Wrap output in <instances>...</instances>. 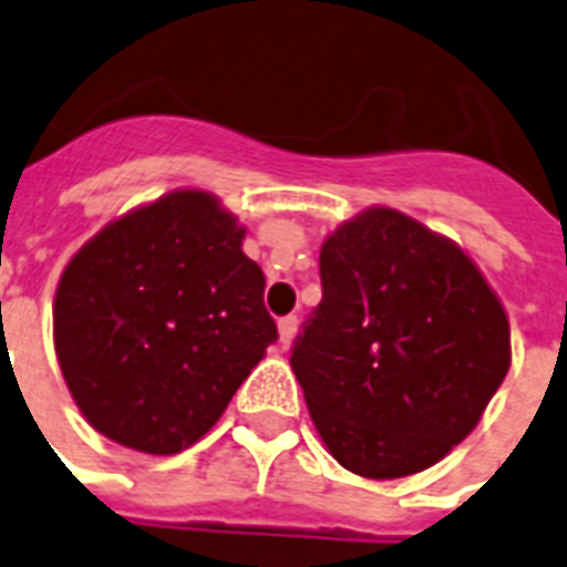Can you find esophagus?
<instances>
[{
  "label": "esophagus",
  "mask_w": 567,
  "mask_h": 567,
  "mask_svg": "<svg viewBox=\"0 0 567 567\" xmlns=\"http://www.w3.org/2000/svg\"><path fill=\"white\" fill-rule=\"evenodd\" d=\"M297 327H300V320L293 318V315H288V318L279 320V344L288 347L293 341V336H297Z\"/></svg>",
  "instance_id": "34e87169"
}]
</instances>
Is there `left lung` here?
I'll list each match as a JSON object with an SVG mask.
<instances>
[{
  "label": "left lung",
  "instance_id": "1",
  "mask_svg": "<svg viewBox=\"0 0 567 567\" xmlns=\"http://www.w3.org/2000/svg\"><path fill=\"white\" fill-rule=\"evenodd\" d=\"M323 300L291 353L315 430L368 480L465 441L512 364L509 318L456 240L371 205L320 247Z\"/></svg>",
  "mask_w": 567,
  "mask_h": 567
}]
</instances>
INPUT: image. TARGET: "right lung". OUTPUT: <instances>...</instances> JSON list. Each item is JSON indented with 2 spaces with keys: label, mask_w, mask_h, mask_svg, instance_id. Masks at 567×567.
Listing matches in <instances>:
<instances>
[{
  "label": "right lung",
  "mask_w": 567,
  "mask_h": 567,
  "mask_svg": "<svg viewBox=\"0 0 567 567\" xmlns=\"http://www.w3.org/2000/svg\"><path fill=\"white\" fill-rule=\"evenodd\" d=\"M238 217L179 188L105 223L52 302L64 382L93 430L150 456L203 439L276 341Z\"/></svg>",
  "instance_id": "1"
}]
</instances>
